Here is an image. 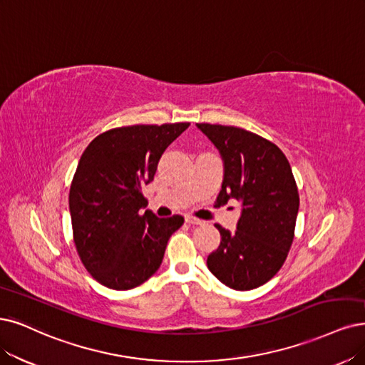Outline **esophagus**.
<instances>
[{
    "label": "esophagus",
    "instance_id": "34e87169",
    "mask_svg": "<svg viewBox=\"0 0 365 365\" xmlns=\"http://www.w3.org/2000/svg\"><path fill=\"white\" fill-rule=\"evenodd\" d=\"M185 220H186L187 224H195V225H201V224H203V221L195 218V217H191V215H187V217H186Z\"/></svg>",
    "mask_w": 365,
    "mask_h": 365
}]
</instances>
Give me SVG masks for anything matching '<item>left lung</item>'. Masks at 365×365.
I'll return each mask as SVG.
<instances>
[{
	"mask_svg": "<svg viewBox=\"0 0 365 365\" xmlns=\"http://www.w3.org/2000/svg\"><path fill=\"white\" fill-rule=\"evenodd\" d=\"M218 148L224 180L218 205L237 200L236 232L220 224L221 244L207 257L209 271L235 290L263 286L284 264L294 237L299 194L286 155L274 143L250 130L197 123Z\"/></svg>",
	"mask_w": 365,
	"mask_h": 365,
	"instance_id": "left-lung-1",
	"label": "left lung"
}]
</instances>
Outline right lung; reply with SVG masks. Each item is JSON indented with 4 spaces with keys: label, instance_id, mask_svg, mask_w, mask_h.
<instances>
[{
    "label": "right lung",
    "instance_id": "add662e5",
    "mask_svg": "<svg viewBox=\"0 0 365 365\" xmlns=\"http://www.w3.org/2000/svg\"><path fill=\"white\" fill-rule=\"evenodd\" d=\"M190 123L133 125L98 135L79 159L69 192L73 242L81 262L102 286L129 290L162 263L183 217L158 218L141 187L155 178L165 148Z\"/></svg>",
    "mask_w": 365,
    "mask_h": 365
}]
</instances>
